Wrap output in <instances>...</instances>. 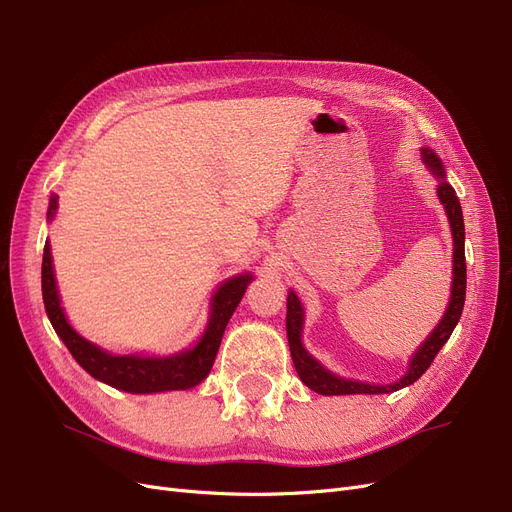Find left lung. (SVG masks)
<instances>
[{
  "instance_id": "left-lung-1",
  "label": "left lung",
  "mask_w": 512,
  "mask_h": 512,
  "mask_svg": "<svg viewBox=\"0 0 512 512\" xmlns=\"http://www.w3.org/2000/svg\"><path fill=\"white\" fill-rule=\"evenodd\" d=\"M422 159L431 167V171L441 177L443 180V167L441 161L437 159V154L429 148H422ZM439 201L446 207L450 226H452V236H454V282H452V299L448 305V311L443 314L441 322L437 328L431 332V337L422 343V347L416 351V355L410 362V368L406 372L404 379H399L393 385H368V383H358V381H347L341 379V376H335L322 368L311 355L303 349L301 345V324H303V309L295 293H288L286 299V337L288 345H291V355H293V364L299 374V379L311 389L320 395H355V393H391L402 387L412 385L418 381L422 374L427 372L431 362L435 360V355L439 349L446 345L450 335L454 332L460 316H462V307H464V295H466V259H464V219H462V209L460 201L454 192V188L448 182H441L437 188Z\"/></svg>"
}]
</instances>
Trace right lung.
Returning a JSON list of instances; mask_svg holds the SVG:
<instances>
[{
	"instance_id": "1",
	"label": "right lung",
	"mask_w": 512,
	"mask_h": 512,
	"mask_svg": "<svg viewBox=\"0 0 512 512\" xmlns=\"http://www.w3.org/2000/svg\"><path fill=\"white\" fill-rule=\"evenodd\" d=\"M56 213V196L50 201L48 217ZM253 278L249 274L236 276L228 280L213 297V311L207 332L198 345L190 351L171 355V358H140V355H110L90 341L79 337L77 332L66 322L64 311L60 307L56 280L52 270V253L50 244L43 247V263H41V291L46 314L62 339L66 349L71 351L73 358L79 362L83 370L90 372L94 379L129 393H157V391H180L190 389L201 383L209 374L215 355L224 337L228 320L232 318L236 305L240 303L244 291Z\"/></svg>"
}]
</instances>
